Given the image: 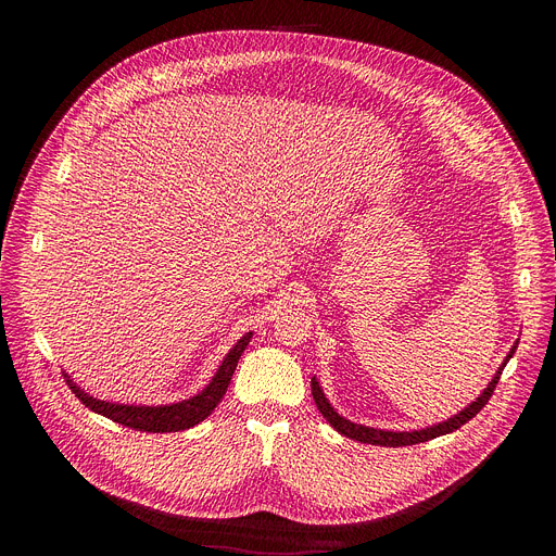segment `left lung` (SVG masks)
Listing matches in <instances>:
<instances>
[{"instance_id":"obj_1","label":"left lung","mask_w":556,"mask_h":556,"mask_svg":"<svg viewBox=\"0 0 556 556\" xmlns=\"http://www.w3.org/2000/svg\"><path fill=\"white\" fill-rule=\"evenodd\" d=\"M516 346H518V342L511 346V352H509L507 361L514 356ZM507 361L503 363V367L498 369V374L493 376V381L489 383V388L478 396V401H473L469 407H466V410H462L459 415H455L453 419H448V421H444V424H440V426H432V428H426V430H415V432L376 430V428H367V426H358V424L346 421V419H342V417L333 410V407L329 405V401L325 399L323 390H319L315 378L311 381V388H313V399H315V403H317V410L325 415V419H327L340 434L349 437V440H356V442H361V444H371V446H390V448H396V446H413V444L430 442V440H434V437H440V434H448V432L462 428L466 421H471V419L482 410V407L489 403V399H491L495 386H498V381H501V374H503Z\"/></svg>"}]
</instances>
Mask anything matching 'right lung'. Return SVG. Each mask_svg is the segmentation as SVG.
<instances>
[{"instance_id": "add662e5", "label": "right lung", "mask_w": 556, "mask_h": 556, "mask_svg": "<svg viewBox=\"0 0 556 556\" xmlns=\"http://www.w3.org/2000/svg\"><path fill=\"white\" fill-rule=\"evenodd\" d=\"M252 333L243 336L237 346L231 349L227 354V358L223 361V365L218 367L216 376L212 378V383L204 388L198 396L182 401V403H173V405H162V407H135V405H119V403H105V401H97L92 396H87L85 392H80V388H76V383H72L67 378L70 390L80 399V403L90 410L112 419L114 424L128 426L132 430H141V432H178V430H187L195 424H200L202 419H207L212 415L214 407L220 403V399L227 392V386L233 376V369L239 365L241 354L245 352V346L250 342Z\"/></svg>"}]
</instances>
